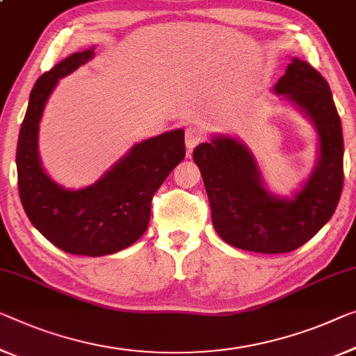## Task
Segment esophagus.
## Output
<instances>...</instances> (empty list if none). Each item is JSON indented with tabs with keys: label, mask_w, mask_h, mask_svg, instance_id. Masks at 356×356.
Listing matches in <instances>:
<instances>
[{
	"label": "esophagus",
	"mask_w": 356,
	"mask_h": 356,
	"mask_svg": "<svg viewBox=\"0 0 356 356\" xmlns=\"http://www.w3.org/2000/svg\"><path fill=\"white\" fill-rule=\"evenodd\" d=\"M201 139H203V131L196 126H190L185 131V147H187L188 155L193 152V148L200 144Z\"/></svg>",
	"instance_id": "esophagus-1"
}]
</instances>
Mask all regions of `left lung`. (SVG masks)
Returning <instances> with one entry per match:
<instances>
[{
  "label": "left lung",
  "instance_id": "obj_1",
  "mask_svg": "<svg viewBox=\"0 0 356 356\" xmlns=\"http://www.w3.org/2000/svg\"><path fill=\"white\" fill-rule=\"evenodd\" d=\"M273 91L318 134L316 164L293 198L265 187L256 158L235 137L217 134L193 150L216 232L230 246L262 254L294 251L314 238L336 211L343 184L342 124L326 79L309 62L293 59Z\"/></svg>",
  "mask_w": 356,
  "mask_h": 356
}]
</instances>
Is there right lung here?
<instances>
[{
  "label": "right lung",
  "instance_id": "1",
  "mask_svg": "<svg viewBox=\"0 0 356 356\" xmlns=\"http://www.w3.org/2000/svg\"><path fill=\"white\" fill-rule=\"evenodd\" d=\"M92 57L94 47L75 52L36 79L20 127L15 163L20 201L35 229L68 254L100 257L134 245L144 235L153 195L185 158V142L184 129L142 140L97 182L79 190L63 188L47 176L38 153L42 111L59 79Z\"/></svg>",
  "mask_w": 356,
  "mask_h": 356
}]
</instances>
